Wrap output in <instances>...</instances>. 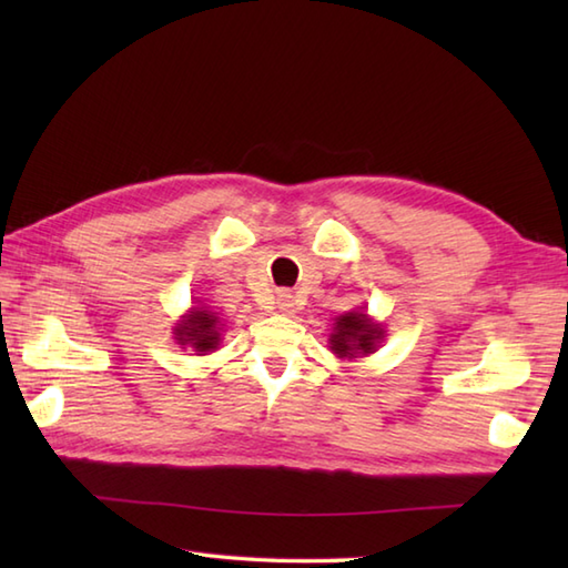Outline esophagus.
Instances as JSON below:
<instances>
[{
	"mask_svg": "<svg viewBox=\"0 0 568 568\" xmlns=\"http://www.w3.org/2000/svg\"><path fill=\"white\" fill-rule=\"evenodd\" d=\"M277 312H281V315H295V312H297L295 293H291V291L277 293Z\"/></svg>",
	"mask_w": 568,
	"mask_h": 568,
	"instance_id": "obj_1",
	"label": "esophagus"
}]
</instances>
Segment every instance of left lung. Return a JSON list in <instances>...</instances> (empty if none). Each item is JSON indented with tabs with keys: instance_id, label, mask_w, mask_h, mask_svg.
<instances>
[{
	"instance_id": "left-lung-1",
	"label": "left lung",
	"mask_w": 568,
	"mask_h": 568,
	"mask_svg": "<svg viewBox=\"0 0 568 568\" xmlns=\"http://www.w3.org/2000/svg\"><path fill=\"white\" fill-rule=\"evenodd\" d=\"M383 339V329L376 322H371L364 312H346L334 324L329 334L332 352L339 358H356L373 354Z\"/></svg>"
}]
</instances>
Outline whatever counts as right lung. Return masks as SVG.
Listing matches in <instances>:
<instances>
[{
    "label": "right lung",
    "instance_id": "1",
    "mask_svg": "<svg viewBox=\"0 0 568 568\" xmlns=\"http://www.w3.org/2000/svg\"><path fill=\"white\" fill-rule=\"evenodd\" d=\"M175 339L183 348L190 346L192 352H197V356L214 352L222 342L220 317L204 307H192L190 315L178 322Z\"/></svg>",
    "mask_w": 568,
    "mask_h": 568
}]
</instances>
